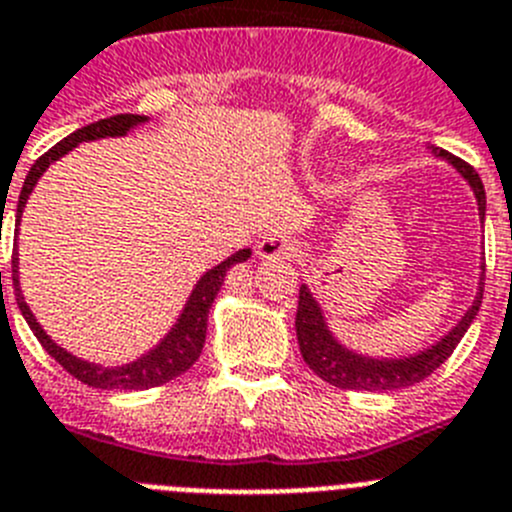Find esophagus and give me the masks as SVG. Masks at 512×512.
<instances>
[{"label":"esophagus","instance_id":"esophagus-1","mask_svg":"<svg viewBox=\"0 0 512 512\" xmlns=\"http://www.w3.org/2000/svg\"><path fill=\"white\" fill-rule=\"evenodd\" d=\"M257 255H260L262 260H290V257L298 255V250L288 237H280V234H267L260 245H257Z\"/></svg>","mask_w":512,"mask_h":512}]
</instances>
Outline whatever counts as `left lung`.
Returning <instances> with one entry per match:
<instances>
[{"label":"left lung","instance_id":"1","mask_svg":"<svg viewBox=\"0 0 512 512\" xmlns=\"http://www.w3.org/2000/svg\"><path fill=\"white\" fill-rule=\"evenodd\" d=\"M431 155L444 163H449L451 168L457 170L459 176L467 181V186L472 188L474 199H477V211H480V222L485 224V211H487V196L485 186H482L480 176L472 165H467L464 160L454 158L446 150L439 147H428ZM480 280H477V293H474L472 306L464 311L462 319L451 326L439 342L428 344V347L418 349L413 354H403V357H370V354H362L357 349H349L347 344L339 342L336 334L331 331L329 321L324 316V308L316 301V296L311 293L306 283L301 285V293H298V313H296V334H298V347H301L303 362L311 367L321 380H326L334 388H347V390H377V393H388V390H403L408 385H416L423 377H428L436 367H441L446 362L457 344L462 342V336L467 334V329L472 326L474 316L480 311L482 303V290H485V252H482L480 262Z\"/></svg>","mask_w":512,"mask_h":512}]
</instances>
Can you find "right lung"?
I'll list each match as a JSON object with an SVG mask.
<instances>
[{
	"label": "right lung",
	"instance_id": "right-lung-1",
	"mask_svg": "<svg viewBox=\"0 0 512 512\" xmlns=\"http://www.w3.org/2000/svg\"><path fill=\"white\" fill-rule=\"evenodd\" d=\"M150 122L147 117H140V114H117V117L99 119L94 124H86L81 130H76L73 135H68L66 140H61L55 147H50L43 158L35 160V165L30 168L25 178V186L20 191V201H17L15 209V224L17 232H20L22 222V211H25L27 199L30 193L35 191L38 181L43 178L45 170L61 160L63 155H68L78 142H94L104 140V137H124L127 132L137 130L140 124ZM4 211V209H2ZM4 219V214H2ZM252 250L245 247V250H237L234 255H229L227 260H222L219 265H214L211 270H206L196 285H193L191 296L183 303L181 313H178L176 324L170 326L168 334L155 344L153 349H147L145 354H140L137 359L127 362V365L117 367H104L99 362H89V359H81L76 354H71L68 349H63L61 344H55L50 339L48 331L40 326V321L35 319V313L27 306L25 296H22V285H20V255H12V280H15V301L20 306L22 316H25L27 326L32 329V334L38 336V342L43 344L45 352L50 357H55V362L63 367V370L71 372L76 380H81L89 388H101V390H147L155 388V385H163V382H170L173 377L183 375L188 367L201 357V349H204L206 342V324H209V311L214 298L219 296L222 290L224 278H227V270L237 262L250 260Z\"/></svg>",
	"mask_w": 512,
	"mask_h": 512
}]
</instances>
